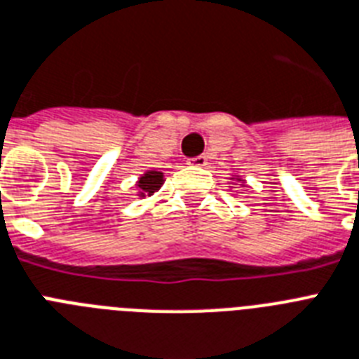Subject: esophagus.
Here are the masks:
<instances>
[{
    "mask_svg": "<svg viewBox=\"0 0 359 359\" xmlns=\"http://www.w3.org/2000/svg\"><path fill=\"white\" fill-rule=\"evenodd\" d=\"M189 165H192V167H205L207 158H205V156H198V158H192V159H189Z\"/></svg>",
    "mask_w": 359,
    "mask_h": 359,
    "instance_id": "1",
    "label": "esophagus"
}]
</instances>
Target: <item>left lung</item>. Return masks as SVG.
Returning <instances> with one entry per match:
<instances>
[{
    "label": "left lung",
    "instance_id": "left-lung-1",
    "mask_svg": "<svg viewBox=\"0 0 359 359\" xmlns=\"http://www.w3.org/2000/svg\"><path fill=\"white\" fill-rule=\"evenodd\" d=\"M240 183H242V185H244V182H242V180H240Z\"/></svg>",
    "mask_w": 359,
    "mask_h": 359
}]
</instances>
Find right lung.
<instances>
[{
	"label": "right lung",
	"mask_w": 359,
	"mask_h": 359,
	"mask_svg": "<svg viewBox=\"0 0 359 359\" xmlns=\"http://www.w3.org/2000/svg\"><path fill=\"white\" fill-rule=\"evenodd\" d=\"M163 182H165V180H163V172H158V170H148V172H144L143 176L139 177V182H137L139 196L141 198L152 196L154 192L161 189Z\"/></svg>",
	"instance_id": "obj_1"
}]
</instances>
